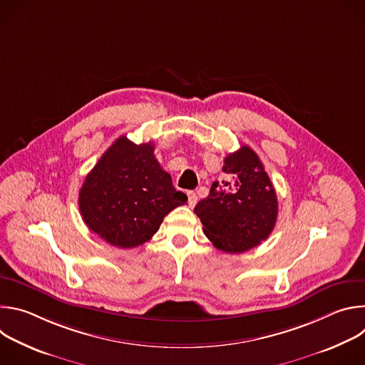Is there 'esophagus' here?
<instances>
[{"mask_svg": "<svg viewBox=\"0 0 365 365\" xmlns=\"http://www.w3.org/2000/svg\"><path fill=\"white\" fill-rule=\"evenodd\" d=\"M187 200H189V206H190V207H193V206L196 205V202H197V196H196V193H195V192H192V190H189V192H187Z\"/></svg>", "mask_w": 365, "mask_h": 365, "instance_id": "obj_1", "label": "esophagus"}]
</instances>
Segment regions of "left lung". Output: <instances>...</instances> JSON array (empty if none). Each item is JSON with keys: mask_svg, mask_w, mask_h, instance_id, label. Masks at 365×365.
<instances>
[{"mask_svg": "<svg viewBox=\"0 0 365 365\" xmlns=\"http://www.w3.org/2000/svg\"><path fill=\"white\" fill-rule=\"evenodd\" d=\"M224 179L214 182L195 214L205 235L225 252L240 254L267 240L277 220V196L262 160L248 145L224 159Z\"/></svg>", "mask_w": 365, "mask_h": 365, "instance_id": "left-lung-1", "label": "left lung"}]
</instances>
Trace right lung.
Segmentation results:
<instances>
[{"instance_id":"1","label":"right lung","mask_w":365,"mask_h":365,"mask_svg":"<svg viewBox=\"0 0 365 365\" xmlns=\"http://www.w3.org/2000/svg\"><path fill=\"white\" fill-rule=\"evenodd\" d=\"M186 200L154 158V144H135L123 135L86 176L79 190V211L102 240L133 248L148 241L163 218Z\"/></svg>"}]
</instances>
